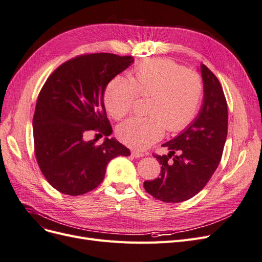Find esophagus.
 <instances>
[{
    "label": "esophagus",
    "instance_id": "obj_1",
    "mask_svg": "<svg viewBox=\"0 0 262 262\" xmlns=\"http://www.w3.org/2000/svg\"><path fill=\"white\" fill-rule=\"evenodd\" d=\"M131 154L133 157H143L144 156V153H142V152H140V150H136V149H133Z\"/></svg>",
    "mask_w": 262,
    "mask_h": 262
}]
</instances>
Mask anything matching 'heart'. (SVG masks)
I'll list each match as a JSON object with an SVG mask.
<instances>
[{
	"label": "heart",
	"instance_id": "heart-1",
	"mask_svg": "<svg viewBox=\"0 0 262 262\" xmlns=\"http://www.w3.org/2000/svg\"><path fill=\"white\" fill-rule=\"evenodd\" d=\"M138 94L149 96L146 117H131L117 130L124 144L143 149L170 132L185 129L199 112L203 97L200 76L171 60L149 59L133 70L132 80L115 76L105 90L104 102L115 119L128 114Z\"/></svg>",
	"mask_w": 262,
	"mask_h": 262
}]
</instances>
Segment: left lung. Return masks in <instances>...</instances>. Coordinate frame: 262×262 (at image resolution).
Wrapping results in <instances>:
<instances>
[{
    "mask_svg": "<svg viewBox=\"0 0 262 262\" xmlns=\"http://www.w3.org/2000/svg\"><path fill=\"white\" fill-rule=\"evenodd\" d=\"M203 101L193 121L166 142L167 155H154L160 177L144 181L146 192L168 203L186 201L201 191L220 164L227 137V104L223 89L211 71L200 66Z\"/></svg>",
    "mask_w": 262,
    "mask_h": 262,
    "instance_id": "8db88e82",
    "label": "left lung"
}]
</instances>
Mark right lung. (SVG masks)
Instances as JSON below:
<instances>
[{
    "label": "right lung",
    "mask_w": 262,
    "mask_h": 262,
    "mask_svg": "<svg viewBox=\"0 0 262 262\" xmlns=\"http://www.w3.org/2000/svg\"><path fill=\"white\" fill-rule=\"evenodd\" d=\"M134 62L112 53L84 54L63 63L48 77L37 99L33 119L37 163L49 184L69 195H81L105 178L108 163L129 156L115 138L104 104L108 83ZM96 130L106 137L84 140Z\"/></svg>",
    "instance_id": "add662e5"
}]
</instances>
